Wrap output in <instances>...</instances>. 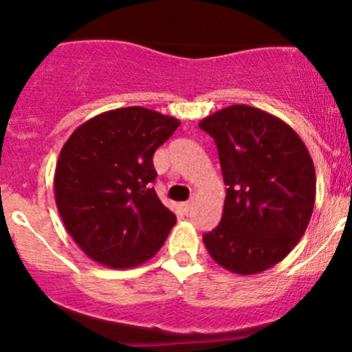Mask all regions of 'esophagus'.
<instances>
[{"label":"esophagus","instance_id":"esophagus-1","mask_svg":"<svg viewBox=\"0 0 352 352\" xmlns=\"http://www.w3.org/2000/svg\"><path fill=\"white\" fill-rule=\"evenodd\" d=\"M190 206H192V204H190L189 201H187V202H182V204H180V209H182L184 212H189V211H190Z\"/></svg>","mask_w":352,"mask_h":352}]
</instances>
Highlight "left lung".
Segmentation results:
<instances>
[{
    "label": "left lung",
    "mask_w": 352,
    "mask_h": 352,
    "mask_svg": "<svg viewBox=\"0 0 352 352\" xmlns=\"http://www.w3.org/2000/svg\"><path fill=\"white\" fill-rule=\"evenodd\" d=\"M214 140L226 189L221 223L204 233L212 261L242 276L267 271L300 242L315 204V166L278 117L230 105L199 122Z\"/></svg>",
    "instance_id": "obj_1"
}]
</instances>
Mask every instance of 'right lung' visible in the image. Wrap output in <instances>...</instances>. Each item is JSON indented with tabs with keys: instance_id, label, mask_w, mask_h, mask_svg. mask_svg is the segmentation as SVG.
<instances>
[{
	"instance_id": "right-lung-1",
	"label": "right lung",
	"mask_w": 352,
	"mask_h": 352,
	"mask_svg": "<svg viewBox=\"0 0 352 352\" xmlns=\"http://www.w3.org/2000/svg\"><path fill=\"white\" fill-rule=\"evenodd\" d=\"M180 126L143 107L98 113L59 153L58 211L78 247L98 264L129 269L162 248L177 218L155 192L153 155Z\"/></svg>"
}]
</instances>
